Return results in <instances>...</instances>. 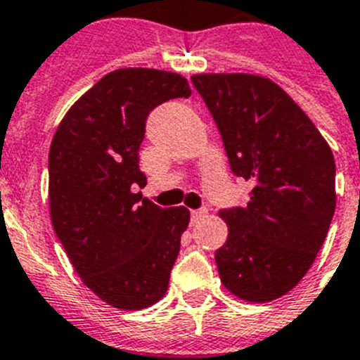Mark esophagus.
I'll list each match as a JSON object with an SVG mask.
<instances>
[{
  "instance_id": "obj_1",
  "label": "esophagus",
  "mask_w": 360,
  "mask_h": 360,
  "mask_svg": "<svg viewBox=\"0 0 360 360\" xmlns=\"http://www.w3.org/2000/svg\"><path fill=\"white\" fill-rule=\"evenodd\" d=\"M206 214H208L206 208H201V210H192V221L195 223V221H199V219L206 217Z\"/></svg>"
}]
</instances>
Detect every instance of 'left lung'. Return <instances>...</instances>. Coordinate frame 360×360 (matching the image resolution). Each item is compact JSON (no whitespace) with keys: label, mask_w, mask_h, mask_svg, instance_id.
Segmentation results:
<instances>
[{"label":"left lung","mask_w":360,"mask_h":360,"mask_svg":"<svg viewBox=\"0 0 360 360\" xmlns=\"http://www.w3.org/2000/svg\"><path fill=\"white\" fill-rule=\"evenodd\" d=\"M230 168L250 181L245 206L219 212L228 239L215 252L228 292L270 302L314 264L335 212V161L326 139L274 81L254 74H195Z\"/></svg>","instance_id":"left-lung-1"}]
</instances>
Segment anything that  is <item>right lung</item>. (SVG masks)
<instances>
[{
  "label": "right lung",
  "instance_id": "add662e5",
  "mask_svg": "<svg viewBox=\"0 0 360 360\" xmlns=\"http://www.w3.org/2000/svg\"><path fill=\"white\" fill-rule=\"evenodd\" d=\"M181 74L117 68L70 106L49 152L50 219L81 281L106 304L143 310L168 288L188 226L184 206L159 208L145 186L139 146L146 117L188 98Z\"/></svg>",
  "mask_w": 360,
  "mask_h": 360
}]
</instances>
